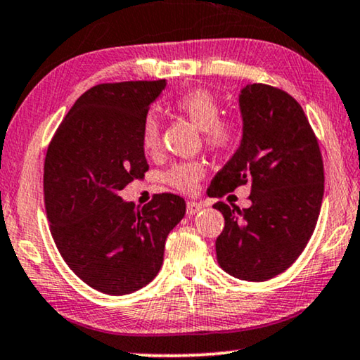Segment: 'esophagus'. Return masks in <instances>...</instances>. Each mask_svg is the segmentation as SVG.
I'll return each mask as SVG.
<instances>
[{
	"instance_id": "34e87169",
	"label": "esophagus",
	"mask_w": 360,
	"mask_h": 360,
	"mask_svg": "<svg viewBox=\"0 0 360 360\" xmlns=\"http://www.w3.org/2000/svg\"><path fill=\"white\" fill-rule=\"evenodd\" d=\"M202 207H204V205L200 202H195V200H188V204H186V210H188L189 215L198 214Z\"/></svg>"
}]
</instances>
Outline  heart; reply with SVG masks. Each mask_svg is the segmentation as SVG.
Returning <instances> with one entry per match:
<instances>
[{
    "label": "heart",
    "instance_id": "b5f03b06",
    "mask_svg": "<svg viewBox=\"0 0 360 360\" xmlns=\"http://www.w3.org/2000/svg\"><path fill=\"white\" fill-rule=\"evenodd\" d=\"M176 112L189 118L199 130H202L204 143L210 150H225L237 136V124L233 120L220 118V103L209 90L195 89L186 92L172 102ZM160 145V123L155 115H148L141 124V146L145 151H155ZM204 166L198 161H184L171 166L165 174L166 184L183 193H189L200 177Z\"/></svg>",
    "mask_w": 360,
    "mask_h": 360
}]
</instances>
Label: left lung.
<instances>
[{
  "instance_id": "1",
  "label": "left lung",
  "mask_w": 360,
  "mask_h": 360,
  "mask_svg": "<svg viewBox=\"0 0 360 360\" xmlns=\"http://www.w3.org/2000/svg\"><path fill=\"white\" fill-rule=\"evenodd\" d=\"M242 143L207 189L224 198L250 184V207L215 202L225 227L215 240L229 275L266 281L296 262L313 236L324 194L323 156L301 105L265 84L242 89Z\"/></svg>"
}]
</instances>
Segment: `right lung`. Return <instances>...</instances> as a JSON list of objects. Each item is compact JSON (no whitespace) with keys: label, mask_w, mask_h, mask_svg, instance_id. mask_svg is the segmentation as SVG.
Returning a JSON list of instances; mask_svg holds the SVG:
<instances>
[{"label":"right lung","mask_w":360,"mask_h":360,"mask_svg":"<svg viewBox=\"0 0 360 360\" xmlns=\"http://www.w3.org/2000/svg\"><path fill=\"white\" fill-rule=\"evenodd\" d=\"M166 80L100 84L80 95L44 161V204L56 247L84 283L128 295L158 275L186 202L155 194L143 207L118 193L148 171L141 124Z\"/></svg>","instance_id":"add662e5"}]
</instances>
